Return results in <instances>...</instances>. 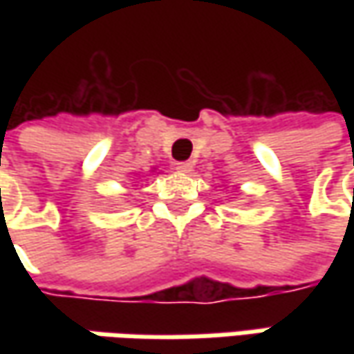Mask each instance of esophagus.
<instances>
[{
  "instance_id": "obj_1",
  "label": "esophagus",
  "mask_w": 354,
  "mask_h": 354,
  "mask_svg": "<svg viewBox=\"0 0 354 354\" xmlns=\"http://www.w3.org/2000/svg\"><path fill=\"white\" fill-rule=\"evenodd\" d=\"M175 169L181 171V173H191L193 171V163L191 161H179V163H175Z\"/></svg>"
}]
</instances>
